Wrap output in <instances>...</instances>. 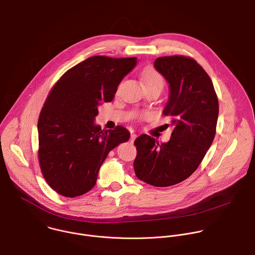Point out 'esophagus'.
I'll return each instance as SVG.
<instances>
[{
	"label": "esophagus",
	"mask_w": 255,
	"mask_h": 255,
	"mask_svg": "<svg viewBox=\"0 0 255 255\" xmlns=\"http://www.w3.org/2000/svg\"><path fill=\"white\" fill-rule=\"evenodd\" d=\"M136 137H137V135H136V134H134V133H132V134H131V136H130V142H131V143H133V142H134V140L136 139Z\"/></svg>",
	"instance_id": "1"
}]
</instances>
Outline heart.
I'll return each mask as SVG.
<instances>
[{
	"mask_svg": "<svg viewBox=\"0 0 255 255\" xmlns=\"http://www.w3.org/2000/svg\"><path fill=\"white\" fill-rule=\"evenodd\" d=\"M142 79L145 86L148 85H160L163 87L164 85V78L163 76L155 69L148 68L143 70L142 72Z\"/></svg>",
	"mask_w": 255,
	"mask_h": 255,
	"instance_id": "1",
	"label": "heart"
}]
</instances>
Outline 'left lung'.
<instances>
[{
	"instance_id": "obj_1",
	"label": "left lung",
	"mask_w": 255,
	"mask_h": 255,
	"mask_svg": "<svg viewBox=\"0 0 255 255\" xmlns=\"http://www.w3.org/2000/svg\"><path fill=\"white\" fill-rule=\"evenodd\" d=\"M154 66L170 84L163 114L172 119L174 129L167 143L159 144L146 134L135 140L134 171L149 185L169 187L188 179L210 149L217 130L219 100L211 77L194 58L163 56Z\"/></svg>"
}]
</instances>
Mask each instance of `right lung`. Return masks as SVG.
I'll use <instances>...</instances> for the list:
<instances>
[{
  "label": "right lung",
  "instance_id": "right-lung-1",
  "mask_svg": "<svg viewBox=\"0 0 255 255\" xmlns=\"http://www.w3.org/2000/svg\"><path fill=\"white\" fill-rule=\"evenodd\" d=\"M137 57H88L68 69L49 91L40 111L39 167L57 194L74 198L96 184L108 153L130 138L123 126L102 130L94 124L98 106L112 101L119 83Z\"/></svg>",
  "mask_w": 255,
  "mask_h": 255
}]
</instances>
